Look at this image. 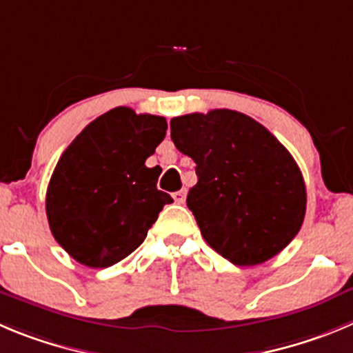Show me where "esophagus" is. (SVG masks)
I'll return each mask as SVG.
<instances>
[{
  "mask_svg": "<svg viewBox=\"0 0 353 353\" xmlns=\"http://www.w3.org/2000/svg\"><path fill=\"white\" fill-rule=\"evenodd\" d=\"M172 199L176 203H184L186 202V190H179V192H176L172 195Z\"/></svg>",
  "mask_w": 353,
  "mask_h": 353,
  "instance_id": "34e87169",
  "label": "esophagus"
}]
</instances>
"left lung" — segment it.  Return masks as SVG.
Here are the masks:
<instances>
[{
    "label": "left lung",
    "mask_w": 353,
    "mask_h": 353,
    "mask_svg": "<svg viewBox=\"0 0 353 353\" xmlns=\"http://www.w3.org/2000/svg\"><path fill=\"white\" fill-rule=\"evenodd\" d=\"M170 137L196 163L188 192L205 242L236 266L268 261L298 235L306 190L294 158L261 123L232 110L170 120Z\"/></svg>",
    "instance_id": "1"
}]
</instances>
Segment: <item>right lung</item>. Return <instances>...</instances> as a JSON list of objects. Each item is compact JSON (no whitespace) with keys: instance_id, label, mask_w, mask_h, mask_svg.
Returning a JSON list of instances; mask_svg holds the SVG:
<instances>
[{"instance_id":"add662e5","label":"right lung","mask_w":353,"mask_h":353,"mask_svg":"<svg viewBox=\"0 0 353 353\" xmlns=\"http://www.w3.org/2000/svg\"><path fill=\"white\" fill-rule=\"evenodd\" d=\"M167 121L114 108L87 125L59 158L47 190V217L59 245L90 268L134 252L172 196L157 188L148 157Z\"/></svg>"}]
</instances>
